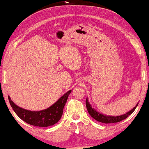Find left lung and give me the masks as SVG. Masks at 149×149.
Segmentation results:
<instances>
[{
	"label": "left lung",
	"mask_w": 149,
	"mask_h": 149,
	"mask_svg": "<svg viewBox=\"0 0 149 149\" xmlns=\"http://www.w3.org/2000/svg\"><path fill=\"white\" fill-rule=\"evenodd\" d=\"M86 105L87 109H88V111L91 116L94 119L96 120L98 122H100V123H105V124H109V123H118V122H120L125 118H127L129 116H130L131 113H132L136 109L137 106H138V104H137L134 109H131V111H129V112L125 113L124 115L118 116H105L101 114V113L97 112L95 109H94L93 108H92L90 104L89 103L88 99L86 100Z\"/></svg>",
	"instance_id": "left-lung-1"
}]
</instances>
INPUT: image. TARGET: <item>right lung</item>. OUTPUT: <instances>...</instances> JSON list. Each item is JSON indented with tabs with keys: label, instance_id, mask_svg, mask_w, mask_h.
<instances>
[{
	"label": "right lung",
	"instance_id": "add662e5",
	"mask_svg": "<svg viewBox=\"0 0 149 149\" xmlns=\"http://www.w3.org/2000/svg\"><path fill=\"white\" fill-rule=\"evenodd\" d=\"M71 90L64 94L59 100L46 109L33 111L22 109L17 106L8 96L9 103L17 116L28 124L36 127H46L56 124L61 119L63 107Z\"/></svg>",
	"mask_w": 149,
	"mask_h": 149
}]
</instances>
